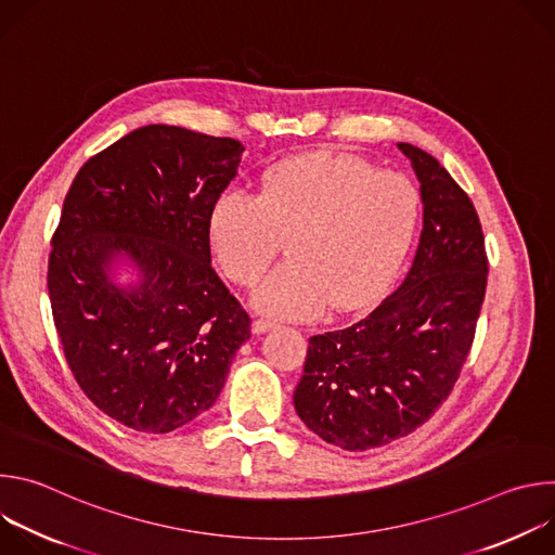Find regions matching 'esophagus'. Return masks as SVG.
Segmentation results:
<instances>
[{
	"mask_svg": "<svg viewBox=\"0 0 555 555\" xmlns=\"http://www.w3.org/2000/svg\"><path fill=\"white\" fill-rule=\"evenodd\" d=\"M274 327H276V323H274V321H268V319H257V321L253 323L255 334H266V332H270V330H274Z\"/></svg>",
	"mask_w": 555,
	"mask_h": 555,
	"instance_id": "34e87169",
	"label": "esophagus"
}]
</instances>
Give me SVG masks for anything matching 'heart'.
I'll return each mask as SVG.
<instances>
[{"mask_svg": "<svg viewBox=\"0 0 555 555\" xmlns=\"http://www.w3.org/2000/svg\"><path fill=\"white\" fill-rule=\"evenodd\" d=\"M420 221V193L400 171L358 155L315 151L263 173L257 197L228 191L210 208L208 236L228 279L255 285L287 242L289 261L257 289V307L311 319L330 305L373 302L398 272Z\"/></svg>", "mask_w": 555, "mask_h": 555, "instance_id": "heart-1", "label": "heart"}]
</instances>
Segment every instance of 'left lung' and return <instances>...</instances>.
<instances>
[{
    "instance_id": "left-lung-1",
    "label": "left lung",
    "mask_w": 555,
    "mask_h": 555,
    "mask_svg": "<svg viewBox=\"0 0 555 555\" xmlns=\"http://www.w3.org/2000/svg\"><path fill=\"white\" fill-rule=\"evenodd\" d=\"M398 146L422 184L424 228L413 266L362 321L309 338L294 390L305 426L351 452L411 435L448 400L488 285L474 204L430 153Z\"/></svg>"
}]
</instances>
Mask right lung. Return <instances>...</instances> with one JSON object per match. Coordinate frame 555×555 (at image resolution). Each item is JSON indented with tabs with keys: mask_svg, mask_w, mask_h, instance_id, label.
I'll list each match as a JSON object with an SVG mask.
<instances>
[{
	"mask_svg": "<svg viewBox=\"0 0 555 555\" xmlns=\"http://www.w3.org/2000/svg\"><path fill=\"white\" fill-rule=\"evenodd\" d=\"M242 153L240 140L146 125L90 157L65 195L48 261L54 325L78 386L138 433L208 411L250 338L208 236ZM120 258L138 284L113 283Z\"/></svg>",
	"mask_w": 555,
	"mask_h": 555,
	"instance_id": "add662e5",
	"label": "right lung"
}]
</instances>
